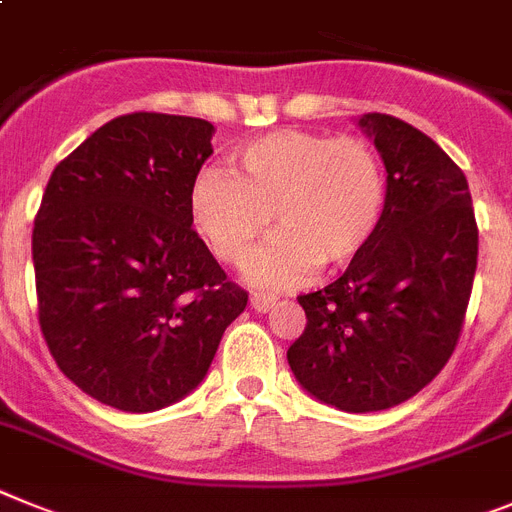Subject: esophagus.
Returning <instances> with one entry per match:
<instances>
[{"label": "esophagus", "mask_w": 512, "mask_h": 512, "mask_svg": "<svg viewBox=\"0 0 512 512\" xmlns=\"http://www.w3.org/2000/svg\"><path fill=\"white\" fill-rule=\"evenodd\" d=\"M275 296H268V293H252L250 296V306L255 311H260V314H265V311H270L275 306Z\"/></svg>", "instance_id": "esophagus-1"}]
</instances>
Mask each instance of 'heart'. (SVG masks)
<instances>
[{"label": "heart", "mask_w": 512, "mask_h": 512, "mask_svg": "<svg viewBox=\"0 0 512 512\" xmlns=\"http://www.w3.org/2000/svg\"><path fill=\"white\" fill-rule=\"evenodd\" d=\"M239 175L203 167L190 182L188 211L211 252L250 278L293 288L324 268H345L371 247L386 213V177L376 151L353 136L273 131L234 154Z\"/></svg>", "instance_id": "heart-1"}]
</instances>
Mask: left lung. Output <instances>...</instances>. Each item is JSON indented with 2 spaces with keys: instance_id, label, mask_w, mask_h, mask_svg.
<instances>
[{
  "instance_id": "1",
  "label": "left lung",
  "mask_w": 512,
  "mask_h": 512,
  "mask_svg": "<svg viewBox=\"0 0 512 512\" xmlns=\"http://www.w3.org/2000/svg\"><path fill=\"white\" fill-rule=\"evenodd\" d=\"M355 126L384 162V221L335 283L299 296L306 330L288 348V366L317 402L376 412L415 397L451 358L479 234L469 182L433 139L381 113Z\"/></svg>"
}]
</instances>
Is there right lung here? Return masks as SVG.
<instances>
[{
	"mask_svg": "<svg viewBox=\"0 0 512 512\" xmlns=\"http://www.w3.org/2000/svg\"><path fill=\"white\" fill-rule=\"evenodd\" d=\"M213 131L188 115H121L71 151L43 193L33 229L43 337L66 379L115 410L188 397L247 306L188 211Z\"/></svg>",
	"mask_w": 512,
	"mask_h": 512,
	"instance_id": "add662e5",
	"label": "right lung"
}]
</instances>
